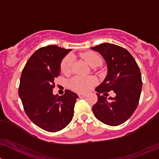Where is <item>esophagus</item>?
<instances>
[{"label": "esophagus", "instance_id": "obj_1", "mask_svg": "<svg viewBox=\"0 0 159 159\" xmlns=\"http://www.w3.org/2000/svg\"><path fill=\"white\" fill-rule=\"evenodd\" d=\"M78 95H79V96H80V98H83V97H85V96H86V93H79V94H78Z\"/></svg>", "mask_w": 159, "mask_h": 159}]
</instances>
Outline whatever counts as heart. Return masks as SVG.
<instances>
[{"label": "heart", "mask_w": 159, "mask_h": 159, "mask_svg": "<svg viewBox=\"0 0 159 159\" xmlns=\"http://www.w3.org/2000/svg\"><path fill=\"white\" fill-rule=\"evenodd\" d=\"M85 61L91 66H97L102 63V59L97 53L94 52H86L81 55ZM72 58L66 57L63 60L61 64V70L64 74H68L71 71ZM97 83V80L93 76L83 77V76H75L70 81V86L72 89L77 92H86L91 89Z\"/></svg>", "instance_id": "heart-1"}]
</instances>
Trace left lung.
Returning <instances> with one entry per match:
<instances>
[{
	"instance_id": "obj_1",
	"label": "left lung",
	"mask_w": 159,
	"mask_h": 159,
	"mask_svg": "<svg viewBox=\"0 0 159 159\" xmlns=\"http://www.w3.org/2000/svg\"><path fill=\"white\" fill-rule=\"evenodd\" d=\"M91 50L100 53L107 66L106 76L96 88L98 100L92 109L93 114L108 125H121L138 106L142 87L140 70L130 53L119 46L104 43L91 47ZM111 90L116 96L107 100L104 96ZM102 92L103 96L100 95Z\"/></svg>"
}]
</instances>
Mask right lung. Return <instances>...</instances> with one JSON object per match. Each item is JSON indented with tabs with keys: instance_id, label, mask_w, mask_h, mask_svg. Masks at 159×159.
I'll list each match as a JSON object with an SVG mask.
<instances>
[{
	"instance_id": "obj_1",
	"label": "right lung",
	"mask_w": 159,
	"mask_h": 159,
	"mask_svg": "<svg viewBox=\"0 0 159 159\" xmlns=\"http://www.w3.org/2000/svg\"><path fill=\"white\" fill-rule=\"evenodd\" d=\"M70 50L55 45L41 47L30 57L21 73L18 93L24 111L35 125L47 132L61 130L71 122L79 98L70 90L61 96L53 93L62 60Z\"/></svg>"
}]
</instances>
